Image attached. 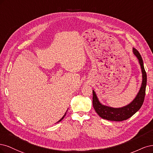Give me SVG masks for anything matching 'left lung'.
Listing matches in <instances>:
<instances>
[{
    "instance_id": "8db88e82",
    "label": "left lung",
    "mask_w": 153,
    "mask_h": 153,
    "mask_svg": "<svg viewBox=\"0 0 153 153\" xmlns=\"http://www.w3.org/2000/svg\"><path fill=\"white\" fill-rule=\"evenodd\" d=\"M133 52L139 60L142 69V82L140 90L134 100L128 105L121 108H113L102 105L98 100L95 92L94 90H93V107H94V109L97 114L103 119L114 121H122L126 120L135 114L140 109L143 104L146 94L147 74L144 69L142 58L139 52L135 48H133Z\"/></svg>"
}]
</instances>
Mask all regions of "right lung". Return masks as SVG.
Returning a JSON list of instances; mask_svg holds the SVG:
<instances>
[{
	"mask_svg": "<svg viewBox=\"0 0 153 153\" xmlns=\"http://www.w3.org/2000/svg\"><path fill=\"white\" fill-rule=\"evenodd\" d=\"M66 114H67V112H65V114H64V115H63V117H62V118H61V119H60V120H59V121H58V122H60V121H62V120H63V118H64V117H65V115H66Z\"/></svg>",
	"mask_w": 153,
	"mask_h": 153,
	"instance_id": "1",
	"label": "right lung"
}]
</instances>
